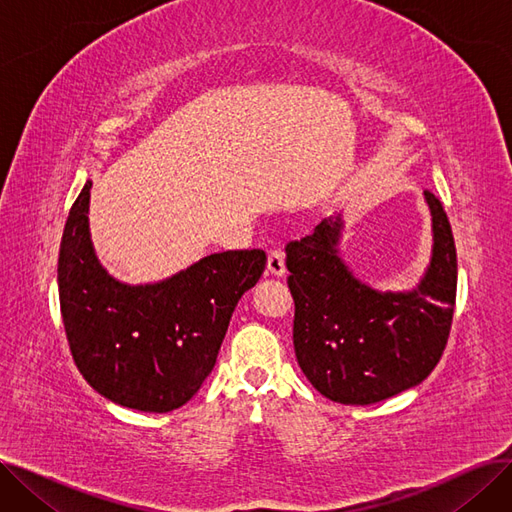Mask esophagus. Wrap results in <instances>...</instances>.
Here are the masks:
<instances>
[{
    "instance_id": "obj_1",
    "label": "esophagus",
    "mask_w": 512,
    "mask_h": 512,
    "mask_svg": "<svg viewBox=\"0 0 512 512\" xmlns=\"http://www.w3.org/2000/svg\"><path fill=\"white\" fill-rule=\"evenodd\" d=\"M267 272H270L272 276H278L282 278L286 274V263H284V253L274 249L267 253Z\"/></svg>"
}]
</instances>
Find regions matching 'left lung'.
I'll use <instances>...</instances> for the list:
<instances>
[{"mask_svg":"<svg viewBox=\"0 0 512 512\" xmlns=\"http://www.w3.org/2000/svg\"><path fill=\"white\" fill-rule=\"evenodd\" d=\"M434 247L421 282L409 292L367 286L340 259L344 222L321 220L286 245L294 299V353L313 388L342 405H373L421 384L448 342L456 299V249L434 193Z\"/></svg>","mask_w":512,"mask_h":512,"instance_id":"obj_1","label":"left lung"}]
</instances>
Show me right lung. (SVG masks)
Wrapping results in <instances>:
<instances>
[{"label":"right lung","mask_w":512,"mask_h":512,"mask_svg":"<svg viewBox=\"0 0 512 512\" xmlns=\"http://www.w3.org/2000/svg\"><path fill=\"white\" fill-rule=\"evenodd\" d=\"M91 180L66 220L58 288L72 359L93 390L120 407L168 413L191 400L218 359L238 299L265 253H213L155 284L130 286L99 263L89 232Z\"/></svg>","instance_id":"obj_1"}]
</instances>
